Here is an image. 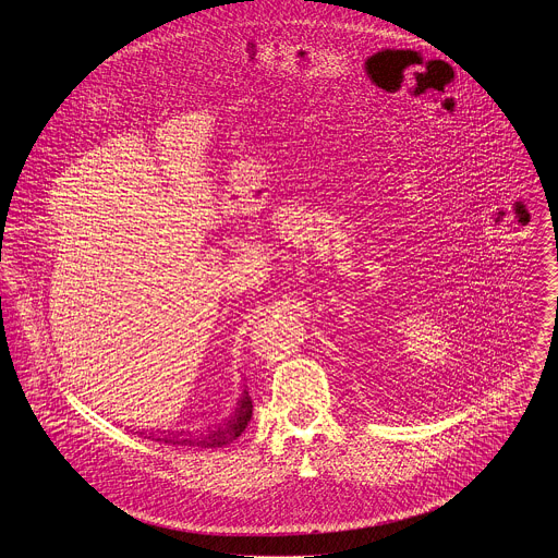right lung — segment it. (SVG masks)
Instances as JSON below:
<instances>
[{
  "mask_svg": "<svg viewBox=\"0 0 558 558\" xmlns=\"http://www.w3.org/2000/svg\"><path fill=\"white\" fill-rule=\"evenodd\" d=\"M252 411H254V404H252V397L247 390H243L241 400H238V407H235V413L222 422L218 428L214 430H207V433H201V435H185L183 430L179 433H166L163 430V439L158 437L156 441H166V444H179V446H198V448H222L227 444H231L233 439H238L243 435V430L247 428L250 420H252ZM149 437H154V433H149ZM147 437V439H149Z\"/></svg>",
  "mask_w": 558,
  "mask_h": 558,
  "instance_id": "right-lung-1",
  "label": "right lung"
}]
</instances>
